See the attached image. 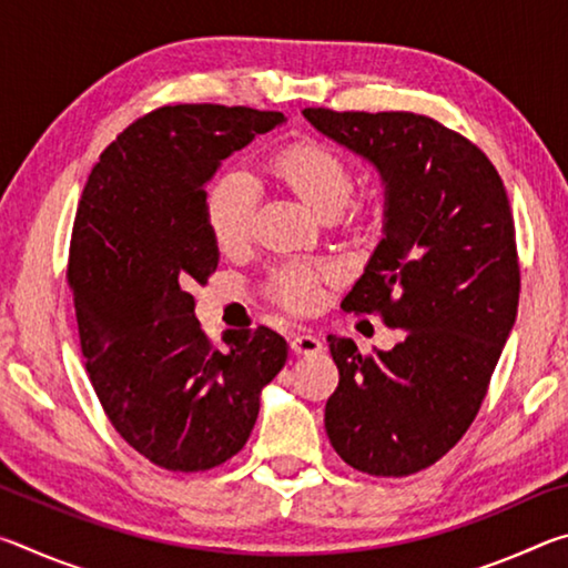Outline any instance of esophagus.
<instances>
[{
    "label": "esophagus",
    "mask_w": 568,
    "mask_h": 568,
    "mask_svg": "<svg viewBox=\"0 0 568 568\" xmlns=\"http://www.w3.org/2000/svg\"><path fill=\"white\" fill-rule=\"evenodd\" d=\"M291 351L295 355H318V353H323V343H321V338H315V335H311V333L293 335Z\"/></svg>",
    "instance_id": "34e87169"
}]
</instances>
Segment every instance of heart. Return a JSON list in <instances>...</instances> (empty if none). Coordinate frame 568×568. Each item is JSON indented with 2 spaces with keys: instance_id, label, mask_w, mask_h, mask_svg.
<instances>
[{
  "instance_id": "obj_1",
  "label": "heart",
  "mask_w": 568,
  "mask_h": 568,
  "mask_svg": "<svg viewBox=\"0 0 568 568\" xmlns=\"http://www.w3.org/2000/svg\"><path fill=\"white\" fill-rule=\"evenodd\" d=\"M267 172L293 190L321 217H333L348 203L353 190L351 165L338 152L315 140L287 142L267 160ZM257 195L253 182L240 172L215 180L205 197V223L220 253H235L253 235ZM328 267L285 265L273 275L271 291L291 311H307L321 295Z\"/></svg>"
}]
</instances>
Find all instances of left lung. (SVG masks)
<instances>
[{
  "mask_svg": "<svg viewBox=\"0 0 568 568\" xmlns=\"http://www.w3.org/2000/svg\"><path fill=\"white\" fill-rule=\"evenodd\" d=\"M303 114L381 172L383 237L343 311H376L403 331L390 351L373 355L328 335L341 378L325 403V430L355 470L410 476L444 458L474 423L516 323L511 205L491 160L426 114Z\"/></svg>",
  "mask_w": 568,
  "mask_h": 568,
  "instance_id": "8db88e82",
  "label": "left lung"
}]
</instances>
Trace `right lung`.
Returning a JSON list of instances; mask_svg holds the SVG:
<instances>
[{
	"instance_id": "add662e5",
	"label": "right lung",
	"mask_w": 568,
	"mask_h": 568,
	"mask_svg": "<svg viewBox=\"0 0 568 568\" xmlns=\"http://www.w3.org/2000/svg\"><path fill=\"white\" fill-rule=\"evenodd\" d=\"M283 122V112L168 104L122 130L82 190L67 283L84 365L114 430L160 468L195 474L233 458L285 365L283 335L265 325L213 348L190 295L220 257L205 185Z\"/></svg>"
}]
</instances>
